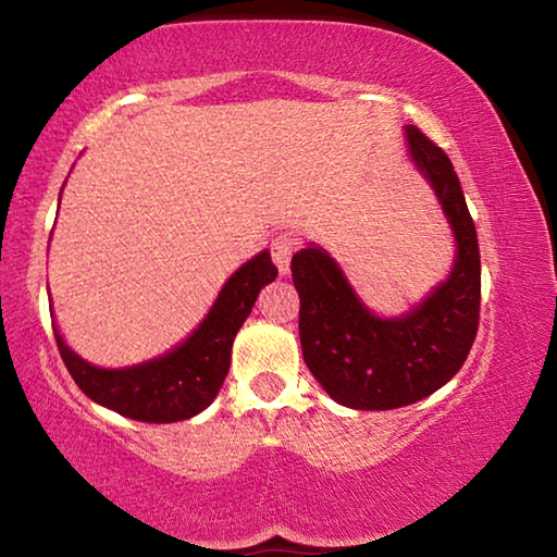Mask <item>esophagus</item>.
I'll list each match as a JSON object with an SVG mask.
<instances>
[{
	"mask_svg": "<svg viewBox=\"0 0 557 557\" xmlns=\"http://www.w3.org/2000/svg\"><path fill=\"white\" fill-rule=\"evenodd\" d=\"M297 248V238H292V235H277L275 240L270 243V252H272V260H275V265L280 270V275H287L289 272V260H292V252Z\"/></svg>",
	"mask_w": 557,
	"mask_h": 557,
	"instance_id": "1",
	"label": "esophagus"
}]
</instances>
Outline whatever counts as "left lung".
<instances>
[{
    "label": "left lung",
    "mask_w": 557,
    "mask_h": 557,
    "mask_svg": "<svg viewBox=\"0 0 557 557\" xmlns=\"http://www.w3.org/2000/svg\"><path fill=\"white\" fill-rule=\"evenodd\" d=\"M403 129L412 164L437 196L455 238L449 275L408 312L381 317L317 243L292 258L301 356L329 398L354 410H395L440 391L467 361L479 326L482 262L455 166L418 127Z\"/></svg>",
    "instance_id": "8db88e82"
}]
</instances>
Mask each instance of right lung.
I'll return each mask as SVG.
<instances>
[{
    "mask_svg": "<svg viewBox=\"0 0 557 557\" xmlns=\"http://www.w3.org/2000/svg\"><path fill=\"white\" fill-rule=\"evenodd\" d=\"M61 206V199H59ZM277 277L270 250L258 252L225 280L201 324L182 344L143 363L102 369L65 344L53 319V336L65 369L92 403L137 422H178L215 400L231 369V348L260 289Z\"/></svg>",
    "mask_w": 557,
    "mask_h": 557,
    "instance_id": "right-lung-1",
    "label": "right lung"
}]
</instances>
